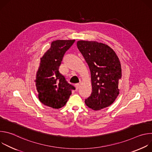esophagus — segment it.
Returning <instances> with one entry per match:
<instances>
[{"instance_id": "34e87169", "label": "esophagus", "mask_w": 152, "mask_h": 152, "mask_svg": "<svg viewBox=\"0 0 152 152\" xmlns=\"http://www.w3.org/2000/svg\"><path fill=\"white\" fill-rule=\"evenodd\" d=\"M75 87H76V90H78V89L79 88V87H80V84H79V83H76V84H75Z\"/></svg>"}]
</instances>
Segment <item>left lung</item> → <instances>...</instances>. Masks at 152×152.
Returning a JSON list of instances; mask_svg holds the SVG:
<instances>
[{
	"instance_id": "8db88e82",
	"label": "left lung",
	"mask_w": 152,
	"mask_h": 152,
	"mask_svg": "<svg viewBox=\"0 0 152 152\" xmlns=\"http://www.w3.org/2000/svg\"><path fill=\"white\" fill-rule=\"evenodd\" d=\"M77 46L91 75L92 93L85 100L86 105L95 111L110 106L119 94L121 68L117 55L110 46L96 41H78Z\"/></svg>"
}]
</instances>
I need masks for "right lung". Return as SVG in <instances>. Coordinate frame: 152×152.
<instances>
[{"label":"right lung","instance_id":"obj_1","mask_svg":"<svg viewBox=\"0 0 152 152\" xmlns=\"http://www.w3.org/2000/svg\"><path fill=\"white\" fill-rule=\"evenodd\" d=\"M75 39L56 40L40 58L35 80L39 101L48 106L59 109L66 104L75 87L68 83L59 72L64 55L73 45Z\"/></svg>","mask_w":152,"mask_h":152}]
</instances>
